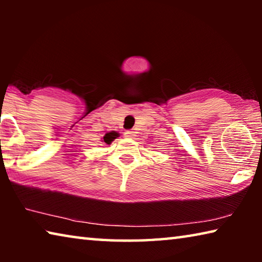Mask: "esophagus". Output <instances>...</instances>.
Listing matches in <instances>:
<instances>
[{
	"label": "esophagus",
	"instance_id": "1",
	"mask_svg": "<svg viewBox=\"0 0 262 262\" xmlns=\"http://www.w3.org/2000/svg\"><path fill=\"white\" fill-rule=\"evenodd\" d=\"M125 134H126L127 137H134L135 136V132L134 130H127Z\"/></svg>",
	"mask_w": 262,
	"mask_h": 262
}]
</instances>
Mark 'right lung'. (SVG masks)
<instances>
[{"label": "right lung", "mask_w": 262, "mask_h": 262, "mask_svg": "<svg viewBox=\"0 0 262 262\" xmlns=\"http://www.w3.org/2000/svg\"><path fill=\"white\" fill-rule=\"evenodd\" d=\"M118 136H119L118 133L111 132V133H107V134L104 136V140L103 141L105 142L106 144H111V143H112V141H114V139H117Z\"/></svg>", "instance_id": "1"}]
</instances>
